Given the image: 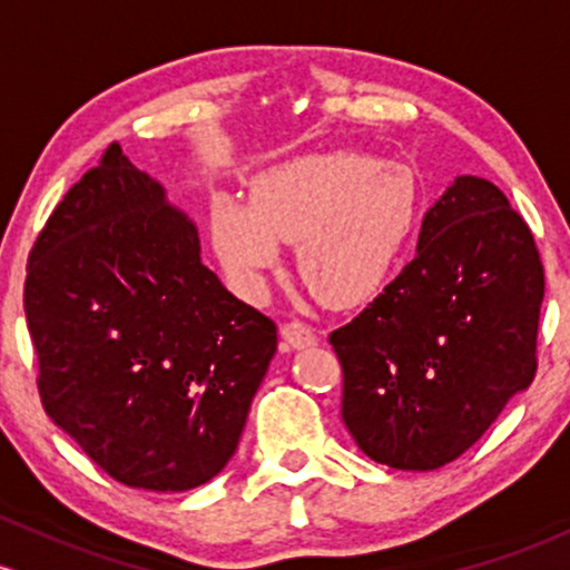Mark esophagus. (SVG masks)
<instances>
[{
	"mask_svg": "<svg viewBox=\"0 0 570 570\" xmlns=\"http://www.w3.org/2000/svg\"><path fill=\"white\" fill-rule=\"evenodd\" d=\"M283 338L291 347H309V344L317 342L315 328L309 323H304V320H287L283 325Z\"/></svg>",
	"mask_w": 570,
	"mask_h": 570,
	"instance_id": "34e87169",
	"label": "esophagus"
}]
</instances>
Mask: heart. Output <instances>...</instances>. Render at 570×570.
Returning <instances> with one entry per match:
<instances>
[{
  "label": "heart",
  "mask_w": 570,
  "mask_h": 570,
  "mask_svg": "<svg viewBox=\"0 0 570 570\" xmlns=\"http://www.w3.org/2000/svg\"><path fill=\"white\" fill-rule=\"evenodd\" d=\"M414 223V188L399 166L361 153L287 161L261 175L250 204L217 202L215 242L245 283L296 242L302 283L328 304H355L390 274Z\"/></svg>",
  "instance_id": "heart-1"
}]
</instances>
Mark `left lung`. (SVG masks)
<instances>
[{
  "instance_id": "left-lung-1",
  "label": "left lung",
  "mask_w": 570,
  "mask_h": 570,
  "mask_svg": "<svg viewBox=\"0 0 570 570\" xmlns=\"http://www.w3.org/2000/svg\"><path fill=\"white\" fill-rule=\"evenodd\" d=\"M541 298L528 223L490 180L458 177L404 272L328 336L355 444L401 471L463 455L533 382Z\"/></svg>"
}]
</instances>
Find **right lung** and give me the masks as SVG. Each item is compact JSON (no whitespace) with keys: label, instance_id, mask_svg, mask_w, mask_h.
<instances>
[{"label":"right lung","instance_id":"add662e5","mask_svg":"<svg viewBox=\"0 0 570 570\" xmlns=\"http://www.w3.org/2000/svg\"><path fill=\"white\" fill-rule=\"evenodd\" d=\"M23 309L48 417L137 490L220 474L277 350L274 320L202 264L194 223L118 142L37 236Z\"/></svg>","mask_w":570,"mask_h":570}]
</instances>
